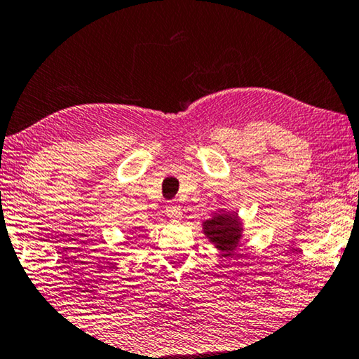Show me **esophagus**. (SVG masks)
Instances as JSON below:
<instances>
[{"mask_svg": "<svg viewBox=\"0 0 359 359\" xmlns=\"http://www.w3.org/2000/svg\"><path fill=\"white\" fill-rule=\"evenodd\" d=\"M165 213H168V216L170 219L174 221H179L182 218V208L180 205L174 203V201H169L168 206H165Z\"/></svg>", "mask_w": 359, "mask_h": 359, "instance_id": "obj_1", "label": "esophagus"}]
</instances>
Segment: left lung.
<instances>
[{"mask_svg":"<svg viewBox=\"0 0 359 359\" xmlns=\"http://www.w3.org/2000/svg\"><path fill=\"white\" fill-rule=\"evenodd\" d=\"M203 229L210 241L215 242L221 250H234L241 237L236 216H218V218L205 221Z\"/></svg>","mask_w":359,"mask_h":359,"instance_id":"1","label":"left lung"}]
</instances>
